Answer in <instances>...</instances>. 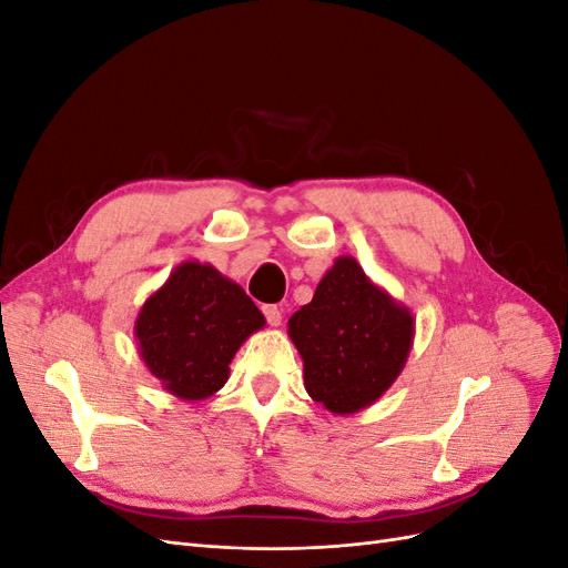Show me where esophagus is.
Wrapping results in <instances>:
<instances>
[{"mask_svg": "<svg viewBox=\"0 0 568 568\" xmlns=\"http://www.w3.org/2000/svg\"><path fill=\"white\" fill-rule=\"evenodd\" d=\"M263 313H265V320H267L270 326H280L282 324V311H280L277 305H265Z\"/></svg>", "mask_w": 568, "mask_h": 568, "instance_id": "esophagus-1", "label": "esophagus"}]
</instances>
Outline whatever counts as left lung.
I'll return each mask as SVG.
<instances>
[{
  "instance_id": "8db88e82",
  "label": "left lung",
  "mask_w": 568,
  "mask_h": 568,
  "mask_svg": "<svg viewBox=\"0 0 568 568\" xmlns=\"http://www.w3.org/2000/svg\"><path fill=\"white\" fill-rule=\"evenodd\" d=\"M288 338L303 357L307 395L348 417L398 379L415 341V317L353 255H338L313 301L291 315Z\"/></svg>"
}]
</instances>
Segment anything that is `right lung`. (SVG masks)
Segmentation results:
<instances>
[{
	"mask_svg": "<svg viewBox=\"0 0 568 568\" xmlns=\"http://www.w3.org/2000/svg\"><path fill=\"white\" fill-rule=\"evenodd\" d=\"M263 326L242 286L211 263L184 261L144 301L134 338L151 376L175 398L199 403L227 384L232 357Z\"/></svg>",
	"mask_w": 568,
	"mask_h": 568,
	"instance_id": "1",
	"label": "right lung"
}]
</instances>
